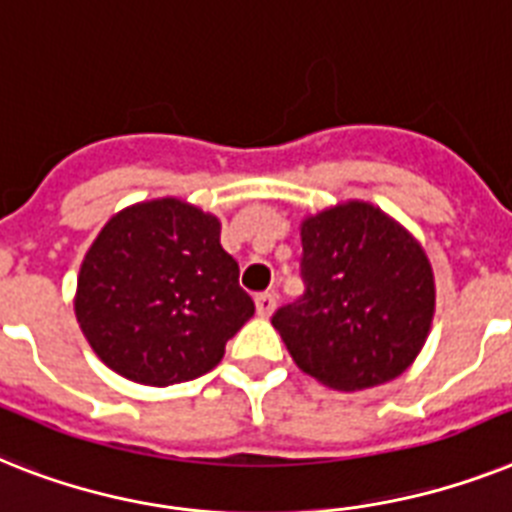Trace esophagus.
Returning a JSON list of instances; mask_svg holds the SVG:
<instances>
[{"label":"esophagus","instance_id":"esophagus-1","mask_svg":"<svg viewBox=\"0 0 512 512\" xmlns=\"http://www.w3.org/2000/svg\"><path fill=\"white\" fill-rule=\"evenodd\" d=\"M255 307H257V315H260V318H268V315L276 310V294H273V292L257 294Z\"/></svg>","mask_w":512,"mask_h":512}]
</instances>
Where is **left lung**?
Masks as SVG:
<instances>
[{
  "mask_svg": "<svg viewBox=\"0 0 512 512\" xmlns=\"http://www.w3.org/2000/svg\"><path fill=\"white\" fill-rule=\"evenodd\" d=\"M302 281L305 294L273 315L299 371L357 392L413 365L434 318V273L384 210L352 199L302 220Z\"/></svg>",
  "mask_w": 512,
  "mask_h": 512,
  "instance_id": "1",
  "label": "left lung"
}]
</instances>
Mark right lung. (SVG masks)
Returning a JSON list of instances; mask_svg holds the SVG:
<instances>
[{"mask_svg":"<svg viewBox=\"0 0 512 512\" xmlns=\"http://www.w3.org/2000/svg\"><path fill=\"white\" fill-rule=\"evenodd\" d=\"M252 315L239 263L220 247V220L184 199L112 215L78 273L76 318L86 342L136 384L205 376Z\"/></svg>","mask_w":512,"mask_h":512,"instance_id":"obj_1","label":"right lung"}]
</instances>
